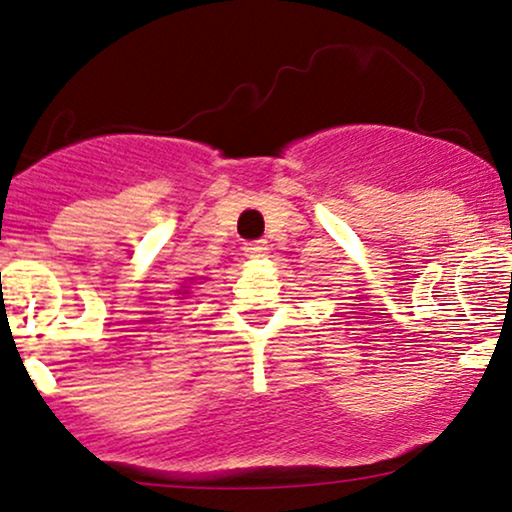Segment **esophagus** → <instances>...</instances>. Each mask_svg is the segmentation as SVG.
Listing matches in <instances>:
<instances>
[{"mask_svg": "<svg viewBox=\"0 0 512 512\" xmlns=\"http://www.w3.org/2000/svg\"><path fill=\"white\" fill-rule=\"evenodd\" d=\"M245 257H264L267 255V243L257 240V243H245Z\"/></svg>", "mask_w": 512, "mask_h": 512, "instance_id": "esophagus-1", "label": "esophagus"}]
</instances>
